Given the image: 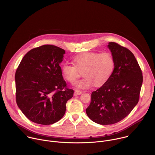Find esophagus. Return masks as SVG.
<instances>
[{
  "label": "esophagus",
  "instance_id": "esophagus-1",
  "mask_svg": "<svg viewBox=\"0 0 155 155\" xmlns=\"http://www.w3.org/2000/svg\"><path fill=\"white\" fill-rule=\"evenodd\" d=\"M82 93V92L81 91H79V90H76L74 91V95L76 96V95H81V94Z\"/></svg>",
  "mask_w": 155,
  "mask_h": 155
}]
</instances>
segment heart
Masks as SVG:
<instances>
[{"label":"heart","mask_w":155,"mask_h":155,"mask_svg":"<svg viewBox=\"0 0 155 155\" xmlns=\"http://www.w3.org/2000/svg\"><path fill=\"white\" fill-rule=\"evenodd\" d=\"M73 61L75 65L64 64L62 73L68 82L73 84L82 75V71L84 78L75 84L79 88H88L93 85H103L110 79L115 67L113 56L108 52H84L75 57Z\"/></svg>","instance_id":"obj_1"}]
</instances>
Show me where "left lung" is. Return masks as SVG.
<instances>
[{
  "label": "left lung",
  "instance_id": "left-lung-1",
  "mask_svg": "<svg viewBox=\"0 0 155 155\" xmlns=\"http://www.w3.org/2000/svg\"><path fill=\"white\" fill-rule=\"evenodd\" d=\"M108 47L115 61L110 79L91 94L86 113L89 119L100 125L120 122L133 110L139 101L143 83L141 68L133 53L115 42Z\"/></svg>",
  "mask_w": 155,
  "mask_h": 155
}]
</instances>
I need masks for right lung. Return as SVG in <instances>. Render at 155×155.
Listing matches in <instances>:
<instances>
[{
  "label": "right lung",
  "instance_id": "add662e5",
  "mask_svg": "<svg viewBox=\"0 0 155 155\" xmlns=\"http://www.w3.org/2000/svg\"><path fill=\"white\" fill-rule=\"evenodd\" d=\"M65 51L52 45L31 49L15 72L17 104L31 121L51 125L64 115L67 101L72 98L60 64Z\"/></svg>",
  "mask_w": 155,
  "mask_h": 155
}]
</instances>
